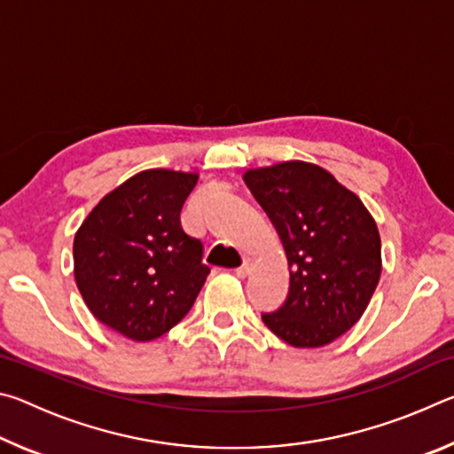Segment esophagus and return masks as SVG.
<instances>
[{
  "label": "esophagus",
  "instance_id": "1",
  "mask_svg": "<svg viewBox=\"0 0 454 454\" xmlns=\"http://www.w3.org/2000/svg\"><path fill=\"white\" fill-rule=\"evenodd\" d=\"M252 270V260L250 258H246L244 260V262H242V266L240 268H236V274L238 276H242V278H244V276H248V272Z\"/></svg>",
  "mask_w": 454,
  "mask_h": 454
}]
</instances>
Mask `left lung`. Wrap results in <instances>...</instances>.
Here are the masks:
<instances>
[{
  "mask_svg": "<svg viewBox=\"0 0 454 454\" xmlns=\"http://www.w3.org/2000/svg\"><path fill=\"white\" fill-rule=\"evenodd\" d=\"M278 232L286 302L264 325L296 348L326 347L356 325L380 280V234L360 198L317 164L290 160L244 172Z\"/></svg>",
  "mask_w": 454,
  "mask_h": 454,
  "instance_id": "8db88e82",
  "label": "left lung"
}]
</instances>
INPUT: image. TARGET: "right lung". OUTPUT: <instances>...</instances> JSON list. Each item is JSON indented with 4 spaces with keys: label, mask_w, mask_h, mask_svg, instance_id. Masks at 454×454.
<instances>
[{
    "label": "right lung",
    "mask_w": 454,
    "mask_h": 454,
    "mask_svg": "<svg viewBox=\"0 0 454 454\" xmlns=\"http://www.w3.org/2000/svg\"><path fill=\"white\" fill-rule=\"evenodd\" d=\"M198 174L153 168L99 200L74 238V276L90 312L148 342L186 317L210 268L180 212Z\"/></svg>",
    "instance_id": "add662e5"
}]
</instances>
